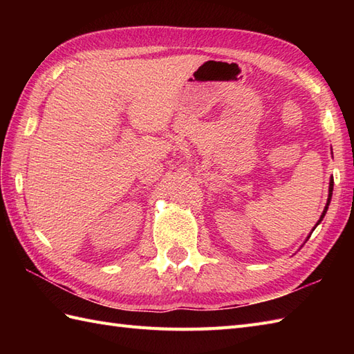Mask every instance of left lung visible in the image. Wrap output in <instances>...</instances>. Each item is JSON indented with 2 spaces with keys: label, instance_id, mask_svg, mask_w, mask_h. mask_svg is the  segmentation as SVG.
Wrapping results in <instances>:
<instances>
[{
  "label": "left lung",
  "instance_id": "left-lung-1",
  "mask_svg": "<svg viewBox=\"0 0 354 354\" xmlns=\"http://www.w3.org/2000/svg\"><path fill=\"white\" fill-rule=\"evenodd\" d=\"M332 194H333V178L330 179V185H328V198H327V204H326V207H324V212H322V214H321V217H319V221L317 222V225H315L313 230L318 227V225L321 223V221H322V219H324V216H326L327 209H328V205H330V201H332ZM313 230H312V231H313Z\"/></svg>",
  "mask_w": 354,
  "mask_h": 354
}]
</instances>
